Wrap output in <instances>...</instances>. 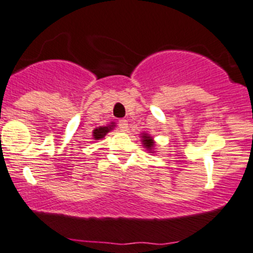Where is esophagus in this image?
Wrapping results in <instances>:
<instances>
[{"mask_svg":"<svg viewBox=\"0 0 253 253\" xmlns=\"http://www.w3.org/2000/svg\"><path fill=\"white\" fill-rule=\"evenodd\" d=\"M118 127L121 129V131H126V130H127V121H126V119H119Z\"/></svg>","mask_w":253,"mask_h":253,"instance_id":"34e87169","label":"esophagus"}]
</instances>
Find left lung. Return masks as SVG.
<instances>
[{
	"instance_id": "left-lung-1",
	"label": "left lung",
	"mask_w": 253,
	"mask_h": 253,
	"mask_svg": "<svg viewBox=\"0 0 253 253\" xmlns=\"http://www.w3.org/2000/svg\"><path fill=\"white\" fill-rule=\"evenodd\" d=\"M142 138H143V140H142V142H143V146L144 147H147V148L150 149L153 146H154V142H153L152 137H150V136H148L147 134H144L143 136H142Z\"/></svg>"
}]
</instances>
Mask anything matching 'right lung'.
<instances>
[{
	"instance_id": "1",
	"label": "right lung",
	"mask_w": 253,
	"mask_h": 253,
	"mask_svg": "<svg viewBox=\"0 0 253 253\" xmlns=\"http://www.w3.org/2000/svg\"><path fill=\"white\" fill-rule=\"evenodd\" d=\"M111 126H100V127H96V129L93 131V136H94L95 140H99V138H103L107 132L111 130Z\"/></svg>"
}]
</instances>
